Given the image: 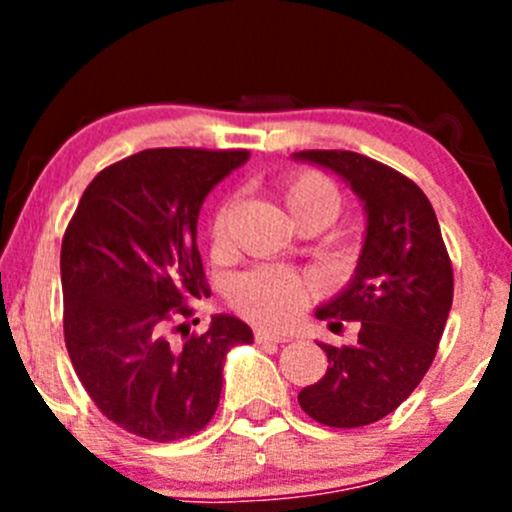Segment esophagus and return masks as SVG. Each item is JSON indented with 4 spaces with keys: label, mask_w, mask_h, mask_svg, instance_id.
<instances>
[{
    "label": "esophagus",
    "mask_w": 512,
    "mask_h": 512,
    "mask_svg": "<svg viewBox=\"0 0 512 512\" xmlns=\"http://www.w3.org/2000/svg\"><path fill=\"white\" fill-rule=\"evenodd\" d=\"M255 339H257V342H275V344H282V342H287V337H285V334L267 332V329H255Z\"/></svg>",
    "instance_id": "34e87169"
}]
</instances>
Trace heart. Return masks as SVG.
Segmentation results:
<instances>
[{"mask_svg":"<svg viewBox=\"0 0 512 512\" xmlns=\"http://www.w3.org/2000/svg\"><path fill=\"white\" fill-rule=\"evenodd\" d=\"M282 200L297 225L314 220L324 227L337 218L339 205H342L337 185L319 170L289 173L282 183ZM227 220H230V203H223L210 218V245L215 252L225 250ZM314 294H317V285L299 272L257 267L232 282L230 304L250 322L277 329L287 327L307 307Z\"/></svg>","mask_w":512,"mask_h":512,"instance_id":"b5f03b06","label":"heart"}]
</instances>
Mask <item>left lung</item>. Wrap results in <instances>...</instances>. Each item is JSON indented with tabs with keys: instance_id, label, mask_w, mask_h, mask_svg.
<instances>
[{
	"instance_id": "1",
	"label": "left lung",
	"mask_w": 512,
	"mask_h": 512,
	"mask_svg": "<svg viewBox=\"0 0 512 512\" xmlns=\"http://www.w3.org/2000/svg\"><path fill=\"white\" fill-rule=\"evenodd\" d=\"M347 180L366 210V235L349 285L317 307L332 329L359 322L354 347L319 344L327 374L299 406L332 428H359L399 409L436 356L453 302V267L436 213L414 180L354 151H299Z\"/></svg>"
}]
</instances>
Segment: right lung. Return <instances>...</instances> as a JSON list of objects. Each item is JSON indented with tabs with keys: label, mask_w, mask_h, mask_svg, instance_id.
<instances>
[{
	"label": "right lung",
	"mask_w": 512,
	"mask_h": 512,
	"mask_svg": "<svg viewBox=\"0 0 512 512\" xmlns=\"http://www.w3.org/2000/svg\"><path fill=\"white\" fill-rule=\"evenodd\" d=\"M247 158L141 151L91 180L66 227V349L98 411L133 436L168 443L203 431L218 409L225 354L252 344V329L232 314H215L208 332L183 334V344L170 337L193 317L188 302L210 294L195 242L203 200Z\"/></svg>",
	"instance_id": "right-lung-1"
}]
</instances>
